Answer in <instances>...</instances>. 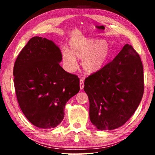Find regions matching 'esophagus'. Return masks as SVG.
I'll return each mask as SVG.
<instances>
[{
  "mask_svg": "<svg viewBox=\"0 0 155 155\" xmlns=\"http://www.w3.org/2000/svg\"><path fill=\"white\" fill-rule=\"evenodd\" d=\"M83 87H84V81H83V79L81 78V79H80V88H81V90H83Z\"/></svg>",
  "mask_w": 155,
  "mask_h": 155,
  "instance_id": "34e87169",
  "label": "esophagus"
}]
</instances>
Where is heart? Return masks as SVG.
<instances>
[{
  "label": "heart",
  "instance_id": "1",
  "mask_svg": "<svg viewBox=\"0 0 155 155\" xmlns=\"http://www.w3.org/2000/svg\"><path fill=\"white\" fill-rule=\"evenodd\" d=\"M109 54V45L105 41H96L91 38L72 40L70 42V51L64 50L62 52L63 61L68 70L73 71L77 68V58L83 59V69L88 74L99 71Z\"/></svg>",
  "mask_w": 155,
  "mask_h": 155
}]
</instances>
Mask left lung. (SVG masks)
Segmentation results:
<instances>
[{
    "label": "left lung",
    "mask_w": 155,
    "mask_h": 155,
    "mask_svg": "<svg viewBox=\"0 0 155 155\" xmlns=\"http://www.w3.org/2000/svg\"><path fill=\"white\" fill-rule=\"evenodd\" d=\"M84 85L91 123L101 130L120 127L134 114L143 94L140 55L126 44L112 61L86 78Z\"/></svg>",
    "instance_id": "obj_1"
}]
</instances>
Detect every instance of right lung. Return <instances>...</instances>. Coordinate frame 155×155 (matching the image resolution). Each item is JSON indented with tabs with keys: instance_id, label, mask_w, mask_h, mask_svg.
I'll list each match as a JSON object with an SVG mask.
<instances>
[{
	"instance_id": "1",
	"label": "right lung",
	"mask_w": 155,
	"mask_h": 155,
	"mask_svg": "<svg viewBox=\"0 0 155 155\" xmlns=\"http://www.w3.org/2000/svg\"><path fill=\"white\" fill-rule=\"evenodd\" d=\"M61 60L59 47L38 36L30 39L15 60L14 82L18 104L38 128L59 125L65 104L80 90L79 78L65 71L59 65Z\"/></svg>"
}]
</instances>
